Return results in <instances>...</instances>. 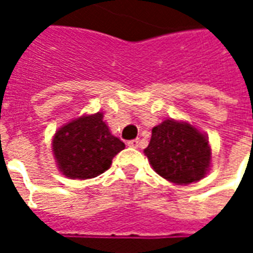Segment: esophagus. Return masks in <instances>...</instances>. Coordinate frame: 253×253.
<instances>
[{"instance_id": "1", "label": "esophagus", "mask_w": 253, "mask_h": 253, "mask_svg": "<svg viewBox=\"0 0 253 253\" xmlns=\"http://www.w3.org/2000/svg\"><path fill=\"white\" fill-rule=\"evenodd\" d=\"M127 145L130 146V148H138L139 146V139H131V141H128Z\"/></svg>"}]
</instances>
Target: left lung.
<instances>
[{
  "instance_id": "obj_1",
  "label": "left lung",
  "mask_w": 253,
  "mask_h": 253,
  "mask_svg": "<svg viewBox=\"0 0 253 253\" xmlns=\"http://www.w3.org/2000/svg\"><path fill=\"white\" fill-rule=\"evenodd\" d=\"M153 169L175 184H191L205 177L211 149L205 134L186 122L164 121L153 127L145 150Z\"/></svg>"
}]
</instances>
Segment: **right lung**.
Instances as JSON below:
<instances>
[{
	"label": "right lung",
	"instance_id": "1",
	"mask_svg": "<svg viewBox=\"0 0 253 253\" xmlns=\"http://www.w3.org/2000/svg\"><path fill=\"white\" fill-rule=\"evenodd\" d=\"M125 143L112 135L103 114L83 115L63 125L52 138L59 170L70 179H92L108 169Z\"/></svg>",
	"mask_w": 253,
	"mask_h": 253
}]
</instances>
